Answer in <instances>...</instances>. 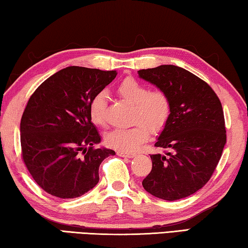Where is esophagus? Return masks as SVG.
<instances>
[{
  "label": "esophagus",
  "instance_id": "34e87169",
  "mask_svg": "<svg viewBox=\"0 0 248 248\" xmlns=\"http://www.w3.org/2000/svg\"><path fill=\"white\" fill-rule=\"evenodd\" d=\"M117 154H118L119 156H123V157H128V158L134 157V154H132V153H125V152H123V151H118V152H117Z\"/></svg>",
  "mask_w": 248,
  "mask_h": 248
}]
</instances>
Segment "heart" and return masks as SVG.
<instances>
[{
	"label": "heart",
	"mask_w": 248,
	"mask_h": 248,
	"mask_svg": "<svg viewBox=\"0 0 248 248\" xmlns=\"http://www.w3.org/2000/svg\"><path fill=\"white\" fill-rule=\"evenodd\" d=\"M121 99L133 106L132 123L129 129H116L108 132L105 141L108 146L123 152H136L149 139V130L157 133L165 127L170 116V100L164 92L151 91L134 78H125L117 87ZM107 96L105 92L96 94L90 104L92 121L99 127L106 125Z\"/></svg>",
	"instance_id": "obj_1"
}]
</instances>
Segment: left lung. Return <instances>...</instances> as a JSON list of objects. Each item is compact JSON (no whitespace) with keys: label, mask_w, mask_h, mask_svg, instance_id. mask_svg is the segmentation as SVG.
Wrapping results in <instances>:
<instances>
[{"label":"left lung","mask_w":248,"mask_h":248,"mask_svg":"<svg viewBox=\"0 0 248 248\" xmlns=\"http://www.w3.org/2000/svg\"><path fill=\"white\" fill-rule=\"evenodd\" d=\"M139 78L164 92L170 116L152 154V170L142 182L149 194L174 201L201 189L211 177L226 143L223 109L202 79L180 66L163 64L138 71Z\"/></svg>","instance_id":"8db88e82"}]
</instances>
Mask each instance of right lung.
Returning <instances> with one entry per match:
<instances>
[{"label": "right lung", "mask_w": 248, "mask_h": 248, "mask_svg": "<svg viewBox=\"0 0 248 248\" xmlns=\"http://www.w3.org/2000/svg\"><path fill=\"white\" fill-rule=\"evenodd\" d=\"M117 71L68 66L41 84L20 120L25 165L43 189L61 199L81 197L99 182V165L115 151L94 149L102 138L90 104Z\"/></svg>", "instance_id": "add662e5"}]
</instances>
